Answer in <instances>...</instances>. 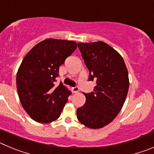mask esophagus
<instances>
[{"label": "esophagus", "mask_w": 154, "mask_h": 154, "mask_svg": "<svg viewBox=\"0 0 154 154\" xmlns=\"http://www.w3.org/2000/svg\"><path fill=\"white\" fill-rule=\"evenodd\" d=\"M79 91V88L78 86L72 87V92H74V93H76V92H78Z\"/></svg>", "instance_id": "1"}]
</instances>
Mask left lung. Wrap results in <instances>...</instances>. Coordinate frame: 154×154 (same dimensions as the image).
<instances>
[{
  "label": "left lung",
  "mask_w": 154,
  "mask_h": 154,
  "mask_svg": "<svg viewBox=\"0 0 154 154\" xmlns=\"http://www.w3.org/2000/svg\"><path fill=\"white\" fill-rule=\"evenodd\" d=\"M89 71V81L96 82L93 92L84 93L83 106L77 109L80 123L91 129L106 126L123 107L129 89L128 71L123 58L103 42L78 43Z\"/></svg>",
  "instance_id": "left-lung-1"
}]
</instances>
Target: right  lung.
<instances>
[{
    "instance_id": "add662e5",
    "label": "right lung",
    "mask_w": 154,
    "mask_h": 154,
    "mask_svg": "<svg viewBox=\"0 0 154 154\" xmlns=\"http://www.w3.org/2000/svg\"><path fill=\"white\" fill-rule=\"evenodd\" d=\"M76 42L48 38L24 57L17 73L16 84L23 108L36 122L58 119L71 94L62 82L55 85L59 66L75 51Z\"/></svg>"
}]
</instances>
